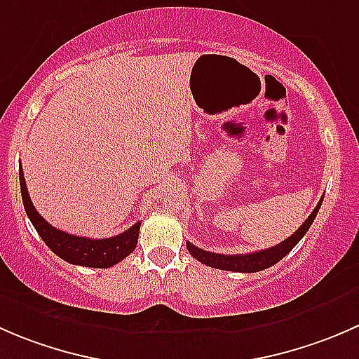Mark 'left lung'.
I'll return each mask as SVG.
<instances>
[{"label":"left lung","mask_w":359,"mask_h":359,"mask_svg":"<svg viewBox=\"0 0 359 359\" xmlns=\"http://www.w3.org/2000/svg\"><path fill=\"white\" fill-rule=\"evenodd\" d=\"M323 198H321L320 203H318L316 208L313 210L309 217L306 219V222L292 234L290 238H287L285 241L278 243L276 247H271L267 250H259V252L253 253H240V255H222V253H213L206 252V250H201L194 247L193 243L187 241V250H189L191 255L196 260H200L201 264L210 267H215V269L222 271H236V273H259V271L267 269V267L274 266L276 262H280L287 253L292 252V248L299 243L304 238V234L309 231L311 224L316 219L318 212H320V206Z\"/></svg>","instance_id":"left-lung-1"}]
</instances>
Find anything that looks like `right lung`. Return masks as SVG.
<instances>
[{
  "label": "right lung",
  "mask_w": 359,
  "mask_h": 359,
  "mask_svg": "<svg viewBox=\"0 0 359 359\" xmlns=\"http://www.w3.org/2000/svg\"><path fill=\"white\" fill-rule=\"evenodd\" d=\"M19 177L20 193H22L24 208L29 220L32 222L34 229L38 231L41 240L46 243V247L52 250L55 255H59L60 259H64L69 264H74V266L106 269V267L118 264L119 260H123L126 255H130L135 250L137 240H139L140 222L133 224L125 233L116 234L112 238H106V240H90V238H81L64 233V231L55 229L52 224L46 222L36 212L34 206H32V201L27 193V186H25L22 166L19 168Z\"/></svg>",
  "instance_id": "1"
}]
</instances>
